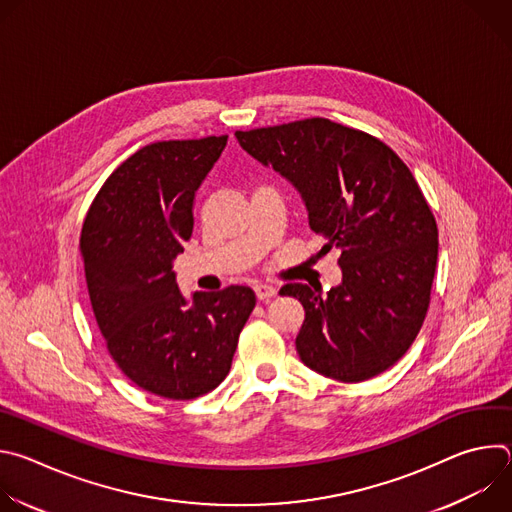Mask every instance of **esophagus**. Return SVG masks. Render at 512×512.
I'll return each instance as SVG.
<instances>
[{
	"instance_id": "34e87169",
	"label": "esophagus",
	"mask_w": 512,
	"mask_h": 512,
	"mask_svg": "<svg viewBox=\"0 0 512 512\" xmlns=\"http://www.w3.org/2000/svg\"><path fill=\"white\" fill-rule=\"evenodd\" d=\"M275 294H277V289L271 287V285H265V283H257V285H255V296H257V300H261V302L271 300Z\"/></svg>"
}]
</instances>
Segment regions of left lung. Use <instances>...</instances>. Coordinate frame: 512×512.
<instances>
[{
  "instance_id": "1",
  "label": "left lung",
  "mask_w": 512,
  "mask_h": 512,
  "mask_svg": "<svg viewBox=\"0 0 512 512\" xmlns=\"http://www.w3.org/2000/svg\"><path fill=\"white\" fill-rule=\"evenodd\" d=\"M241 148L294 184L310 227L340 249L326 296L287 283L306 310L300 358L342 383L373 379L409 350L431 300L435 216L405 162L379 137L324 117L235 131Z\"/></svg>"
}]
</instances>
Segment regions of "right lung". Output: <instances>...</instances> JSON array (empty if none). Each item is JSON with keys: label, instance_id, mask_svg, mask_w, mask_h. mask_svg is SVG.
Instances as JSON below:
<instances>
[{"label": "right lung", "instance_id": "add662e5", "mask_svg": "<svg viewBox=\"0 0 512 512\" xmlns=\"http://www.w3.org/2000/svg\"><path fill=\"white\" fill-rule=\"evenodd\" d=\"M229 135L156 141L105 180L81 231L89 298L121 373L164 399L188 401L231 371L255 291L231 285L180 294L172 261L192 237L194 192Z\"/></svg>", "mask_w": 512, "mask_h": 512}]
</instances>
